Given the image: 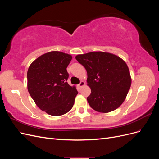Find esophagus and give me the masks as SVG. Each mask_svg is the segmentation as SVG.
Returning a JSON list of instances; mask_svg holds the SVG:
<instances>
[{"label":"esophagus","mask_w":159,"mask_h":159,"mask_svg":"<svg viewBox=\"0 0 159 159\" xmlns=\"http://www.w3.org/2000/svg\"><path fill=\"white\" fill-rule=\"evenodd\" d=\"M85 85V82H84V81H81V82L79 84V85H78V86H79V87L80 88H82L83 87V86Z\"/></svg>","instance_id":"1"}]
</instances>
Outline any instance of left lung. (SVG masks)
Listing matches in <instances>:
<instances>
[{
    "instance_id": "1",
    "label": "left lung",
    "mask_w": 159,
    "mask_h": 159,
    "mask_svg": "<svg viewBox=\"0 0 159 159\" xmlns=\"http://www.w3.org/2000/svg\"><path fill=\"white\" fill-rule=\"evenodd\" d=\"M87 71L91 94L87 98L93 109L109 113L117 109L126 98L131 85L128 66L111 53L91 52L75 56Z\"/></svg>"
}]
</instances>
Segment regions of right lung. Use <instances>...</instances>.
I'll list each match as a JSON object with an SVG mask.
<instances>
[{
    "instance_id": "obj_1",
    "label": "right lung",
    "mask_w": 159,
    "mask_h": 159,
    "mask_svg": "<svg viewBox=\"0 0 159 159\" xmlns=\"http://www.w3.org/2000/svg\"><path fill=\"white\" fill-rule=\"evenodd\" d=\"M71 58L63 52H50L38 57L28 68V92L37 106L52 116L68 113L78 93L75 86L67 82L66 68Z\"/></svg>"
}]
</instances>
